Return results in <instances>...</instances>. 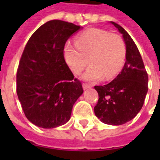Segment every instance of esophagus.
I'll list each match as a JSON object with an SVG mask.
<instances>
[{
    "label": "esophagus",
    "instance_id": "obj_1",
    "mask_svg": "<svg viewBox=\"0 0 160 160\" xmlns=\"http://www.w3.org/2000/svg\"><path fill=\"white\" fill-rule=\"evenodd\" d=\"M91 87H92V86L88 85V84H83V89H84V90L89 89V88H91Z\"/></svg>",
    "mask_w": 160,
    "mask_h": 160
}]
</instances>
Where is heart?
Returning a JSON list of instances; mask_svg holds the SVG:
<instances>
[{"label":"heart","mask_w":160,"mask_h":160,"mask_svg":"<svg viewBox=\"0 0 160 160\" xmlns=\"http://www.w3.org/2000/svg\"><path fill=\"white\" fill-rule=\"evenodd\" d=\"M126 43L122 38L106 30L90 28L74 38V44L67 42L63 56L68 66L75 74H80L88 64L83 80L96 81L104 77L110 80L116 76L125 62Z\"/></svg>","instance_id":"1"}]
</instances>
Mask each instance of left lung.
Wrapping results in <instances>:
<instances>
[{
	"instance_id": "1",
	"label": "left lung",
	"mask_w": 160,
	"mask_h": 160,
	"mask_svg": "<svg viewBox=\"0 0 160 160\" xmlns=\"http://www.w3.org/2000/svg\"><path fill=\"white\" fill-rule=\"evenodd\" d=\"M122 38L127 48L126 62L121 73L109 84L95 86L98 101L94 113L104 123L122 125L140 112L148 90V75L137 46L125 30L111 21Z\"/></svg>"
}]
</instances>
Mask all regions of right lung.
Masks as SVG:
<instances>
[{"label": "right lung", "mask_w": 160, "mask_h": 160, "mask_svg": "<svg viewBox=\"0 0 160 160\" xmlns=\"http://www.w3.org/2000/svg\"><path fill=\"white\" fill-rule=\"evenodd\" d=\"M82 28L50 20L33 33L17 70V95L26 118L38 127L53 128L68 122L74 103L83 93L65 62L67 40Z\"/></svg>", "instance_id": "right-lung-1"}]
</instances>
